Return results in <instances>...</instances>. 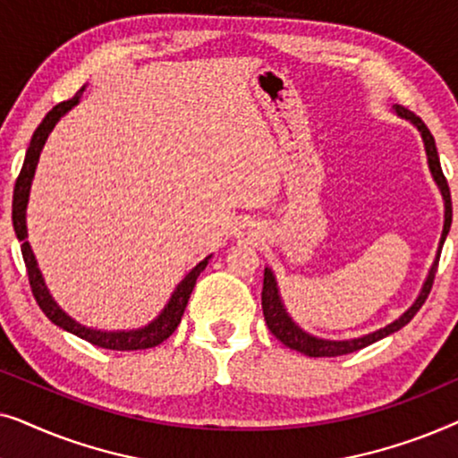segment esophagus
I'll list each match as a JSON object with an SVG mask.
<instances>
[{"label": "esophagus", "mask_w": 458, "mask_h": 458, "mask_svg": "<svg viewBox=\"0 0 458 458\" xmlns=\"http://www.w3.org/2000/svg\"><path fill=\"white\" fill-rule=\"evenodd\" d=\"M240 237L243 242H256L259 240V231H256L254 225H242Z\"/></svg>", "instance_id": "1"}]
</instances>
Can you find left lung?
I'll list each match as a JSON object with an SVG mask.
<instances>
[{"label": "left lung", "mask_w": 458, "mask_h": 458, "mask_svg": "<svg viewBox=\"0 0 458 458\" xmlns=\"http://www.w3.org/2000/svg\"><path fill=\"white\" fill-rule=\"evenodd\" d=\"M396 114L400 118H406V121H411L419 131H421V137H423V143H425V152H428V165H429L431 177H434L437 187H440L442 198H444V229H442L440 248H437L436 260L429 268L428 279H425V284L421 287V292H419L417 300L412 302L411 309L406 310L403 317H398L396 321L386 325V327L373 331V334L354 337V340H323V337H315V335L306 334L304 329H300L298 325L293 323V318L287 315L285 306H284V302H281L277 281H275V275H273L271 268L267 267L265 268V281H262V315H265V321L268 325V329H271V334L277 337L279 342H284L287 348L298 350V352H302L306 356H315V359H318V356H342V354H350V352H356V350H360V348L371 346V344H375L377 340H384L386 335H390V334H394V331L403 329L404 325L417 315L419 309H421V306L425 304V300H428V296H429L431 285H434V277H436V271H437V260H440L444 240H446V235L450 231V223H453V202H450L448 181L442 173L434 135L429 133V129L425 127V123L417 114H412L411 110L403 108V106H396Z\"/></svg>", "instance_id": "1"}]
</instances>
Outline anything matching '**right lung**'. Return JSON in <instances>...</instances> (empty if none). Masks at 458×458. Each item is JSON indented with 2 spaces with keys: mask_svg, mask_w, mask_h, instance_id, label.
Wrapping results in <instances>:
<instances>
[{
  "mask_svg": "<svg viewBox=\"0 0 458 458\" xmlns=\"http://www.w3.org/2000/svg\"><path fill=\"white\" fill-rule=\"evenodd\" d=\"M83 91V89H81ZM81 91L68 102H62L58 106H54L52 110L47 112V116L43 118L39 127L35 129L33 140H30V146L27 149V156H24V165L21 168V174H18L16 185H14V199H12V223H14V231L18 242H22V259L24 265H27V273H29V284L30 290H33V296L39 304V309L46 312V317L58 327L71 331L81 340L93 344V346L99 348H108V350H146V348H154L166 340L168 335H173V331L177 329V325L181 323V317H183L187 300H190L193 285H196V279L199 277V273L204 271L206 265H208L210 256L191 268L190 273L185 275V279L177 285V290L173 292L171 300L165 306V310L160 312L158 317L154 318L152 323H148L146 327L141 329H131V331H99V329H91L85 327L74 321L72 317H68L64 310L55 304V300L49 293L46 281H43V275L37 267L35 254L30 250V243L27 242V202H29V191H30V183H33L35 177V168L37 162H39V154L43 146H46L47 135L52 133V129L55 127V123L60 121L62 116L66 114L72 106L79 104L81 99Z\"/></svg>",
  "mask_w": 458,
  "mask_h": 458,
  "instance_id": "add662e5",
  "label": "right lung"
}]
</instances>
